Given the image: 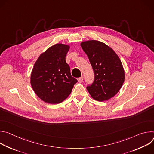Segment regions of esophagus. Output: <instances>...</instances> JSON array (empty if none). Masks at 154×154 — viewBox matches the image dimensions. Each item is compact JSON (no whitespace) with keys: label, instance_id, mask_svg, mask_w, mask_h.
Segmentation results:
<instances>
[{"label":"esophagus","instance_id":"34e87169","mask_svg":"<svg viewBox=\"0 0 154 154\" xmlns=\"http://www.w3.org/2000/svg\"><path fill=\"white\" fill-rule=\"evenodd\" d=\"M83 77H80V78L78 79V82L79 83H82L83 82Z\"/></svg>","mask_w":154,"mask_h":154}]
</instances>
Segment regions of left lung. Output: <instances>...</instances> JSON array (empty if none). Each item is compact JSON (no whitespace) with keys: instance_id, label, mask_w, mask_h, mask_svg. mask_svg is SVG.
Wrapping results in <instances>:
<instances>
[{"instance_id":"obj_1","label":"left lung","mask_w":154,"mask_h":154,"mask_svg":"<svg viewBox=\"0 0 154 154\" xmlns=\"http://www.w3.org/2000/svg\"><path fill=\"white\" fill-rule=\"evenodd\" d=\"M81 47L89 58L94 72V80L86 89L91 96L100 102L115 96L124 82L122 63L115 52L105 43L90 40L82 42Z\"/></svg>"}]
</instances>
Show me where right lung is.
Masks as SVG:
<instances>
[{"mask_svg":"<svg viewBox=\"0 0 154 154\" xmlns=\"http://www.w3.org/2000/svg\"><path fill=\"white\" fill-rule=\"evenodd\" d=\"M69 48V45L56 44L42 53L34 64L31 85L38 97L46 103L62 102L77 82L71 76L69 66L66 62Z\"/></svg>","mask_w":154,"mask_h":154,"instance_id":"1","label":"right lung"}]
</instances>
